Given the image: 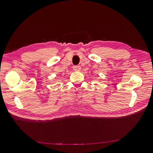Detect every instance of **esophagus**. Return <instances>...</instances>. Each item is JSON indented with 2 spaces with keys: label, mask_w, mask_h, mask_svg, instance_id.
I'll use <instances>...</instances> for the list:
<instances>
[{
  "label": "esophagus",
  "mask_w": 153,
  "mask_h": 153,
  "mask_svg": "<svg viewBox=\"0 0 153 153\" xmlns=\"http://www.w3.org/2000/svg\"><path fill=\"white\" fill-rule=\"evenodd\" d=\"M74 70L76 71H79L80 70H81V67H80L79 65L74 66Z\"/></svg>",
  "instance_id": "esophagus-1"
}]
</instances>
